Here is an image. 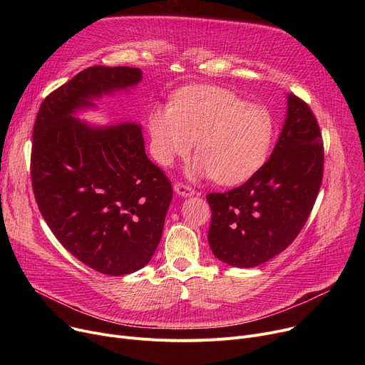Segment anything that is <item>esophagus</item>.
<instances>
[{"label":"esophagus","mask_w":365,"mask_h":365,"mask_svg":"<svg viewBox=\"0 0 365 365\" xmlns=\"http://www.w3.org/2000/svg\"><path fill=\"white\" fill-rule=\"evenodd\" d=\"M175 190H176V194H179L182 197H192L195 194V190L185 183H176Z\"/></svg>","instance_id":"34e87169"}]
</instances>
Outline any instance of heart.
Segmentation results:
<instances>
[{"instance_id": "b5f03b06", "label": "heart", "mask_w": 365, "mask_h": 365, "mask_svg": "<svg viewBox=\"0 0 365 365\" xmlns=\"http://www.w3.org/2000/svg\"><path fill=\"white\" fill-rule=\"evenodd\" d=\"M150 150L164 167L186 158L197 142L195 171L220 185L250 179L266 163L275 121L263 106L245 103L215 86L189 87L173 105H157L149 115Z\"/></svg>"}]
</instances>
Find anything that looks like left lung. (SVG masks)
I'll return each mask as SVG.
<instances>
[{"instance_id": "obj_1", "label": "left lung", "mask_w": 365, "mask_h": 365, "mask_svg": "<svg viewBox=\"0 0 365 365\" xmlns=\"http://www.w3.org/2000/svg\"><path fill=\"white\" fill-rule=\"evenodd\" d=\"M324 148L311 108L287 96V117L263 167L241 186L207 195L212 208L208 244L237 267L259 266L289 247L302 231L322 182Z\"/></svg>"}]
</instances>
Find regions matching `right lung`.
Segmentation results:
<instances>
[{
	"label": "right lung",
	"mask_w": 365,
	"mask_h": 365,
	"mask_svg": "<svg viewBox=\"0 0 365 365\" xmlns=\"http://www.w3.org/2000/svg\"><path fill=\"white\" fill-rule=\"evenodd\" d=\"M140 80L139 68H87L47 96L32 133V189L44 220L73 257L113 277L149 263L173 189L146 157L139 124L94 127L73 115Z\"/></svg>",
	"instance_id": "obj_1"
}]
</instances>
